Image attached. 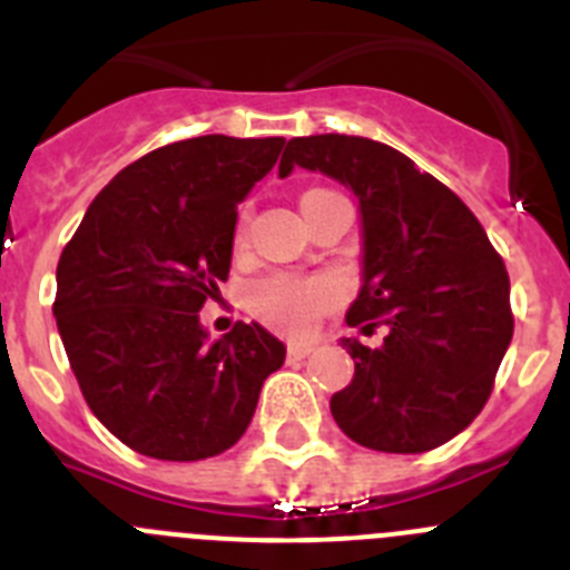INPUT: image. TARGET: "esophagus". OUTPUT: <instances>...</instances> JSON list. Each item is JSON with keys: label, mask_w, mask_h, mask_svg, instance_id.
I'll use <instances>...</instances> for the list:
<instances>
[{"label": "esophagus", "mask_w": 570, "mask_h": 570, "mask_svg": "<svg viewBox=\"0 0 570 570\" xmlns=\"http://www.w3.org/2000/svg\"><path fill=\"white\" fill-rule=\"evenodd\" d=\"M314 351V345H308V342H291L288 345V360H305V356Z\"/></svg>", "instance_id": "esophagus-1"}]
</instances>
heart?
Instances as JSON below:
<instances>
[{
	"label": "heart",
	"mask_w": 570,
	"mask_h": 570,
	"mask_svg": "<svg viewBox=\"0 0 570 570\" xmlns=\"http://www.w3.org/2000/svg\"><path fill=\"white\" fill-rule=\"evenodd\" d=\"M311 194H320V190H311ZM334 299L336 285L331 279H299V276L288 274L265 276V279L254 282L248 291L250 311L268 325L288 331V334L308 331L316 316L328 305H334Z\"/></svg>",
	"instance_id": "b5f03b06"
}]
</instances>
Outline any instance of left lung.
I'll return each mask as SVG.
<instances>
[{"label":"left lung","mask_w":570,"mask_h":570,"mask_svg":"<svg viewBox=\"0 0 570 570\" xmlns=\"http://www.w3.org/2000/svg\"><path fill=\"white\" fill-rule=\"evenodd\" d=\"M316 170L360 203L362 285L347 325L387 328L380 347L342 340L354 380L331 396L336 425L385 454H422L465 431L491 396L513 336L511 285L480 219L405 154L365 136L291 139L279 176Z\"/></svg>","instance_id":"8db88e82"}]
</instances>
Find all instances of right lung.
Listing matches in <instances>:
<instances>
[{
  "label": "right lung",
  "mask_w": 570,
  "mask_h": 570,
  "mask_svg": "<svg viewBox=\"0 0 570 570\" xmlns=\"http://www.w3.org/2000/svg\"><path fill=\"white\" fill-rule=\"evenodd\" d=\"M282 136H196L122 168L85 210L57 265L53 316L85 402L136 454L196 462L239 442L285 345L259 322L210 340L236 205Z\"/></svg>",
  "instance_id": "add662e5"
}]
</instances>
